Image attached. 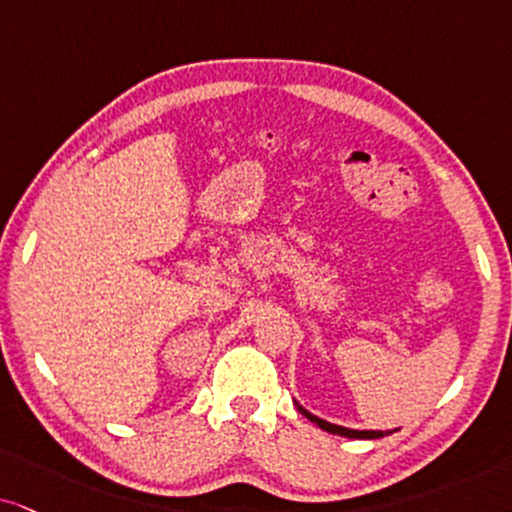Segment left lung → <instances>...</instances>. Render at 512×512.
Masks as SVG:
<instances>
[{"label":"left lung","mask_w":512,"mask_h":512,"mask_svg":"<svg viewBox=\"0 0 512 512\" xmlns=\"http://www.w3.org/2000/svg\"><path fill=\"white\" fill-rule=\"evenodd\" d=\"M296 408H299L301 415H306L308 420L315 422V425H318L320 430H325V432H330V434H339V437H349V439H380V437H387V434H391V432H382V430L380 432H375V430H349V427L332 425V422H327L323 418H318V415L308 413V410L304 406H299V403H296Z\"/></svg>","instance_id":"obj_1"}]
</instances>
